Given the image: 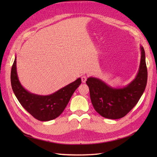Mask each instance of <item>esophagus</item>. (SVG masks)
Segmentation results:
<instances>
[{
	"instance_id": "34e87169",
	"label": "esophagus",
	"mask_w": 157,
	"mask_h": 157,
	"mask_svg": "<svg viewBox=\"0 0 157 157\" xmlns=\"http://www.w3.org/2000/svg\"><path fill=\"white\" fill-rule=\"evenodd\" d=\"M86 79H87V76H86V75H82V82L83 83H85L86 81Z\"/></svg>"
}]
</instances>
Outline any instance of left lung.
I'll list each match as a JSON object with an SVG mask.
<instances>
[{
	"label": "left lung",
	"mask_w": 157,
	"mask_h": 157,
	"mask_svg": "<svg viewBox=\"0 0 157 157\" xmlns=\"http://www.w3.org/2000/svg\"><path fill=\"white\" fill-rule=\"evenodd\" d=\"M140 50L141 60L138 74L125 87L113 88L101 79L92 77L86 81L92 104L96 111L103 117L111 119L123 117L134 107L144 93L148 72L144 49L140 46Z\"/></svg>",
	"instance_id": "1"
}]
</instances>
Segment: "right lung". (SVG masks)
Returning <instances> with one entry per match:
<instances>
[{"label":"right lung","instance_id":"1","mask_svg":"<svg viewBox=\"0 0 157 157\" xmlns=\"http://www.w3.org/2000/svg\"><path fill=\"white\" fill-rule=\"evenodd\" d=\"M13 91L20 104L34 118L42 121H51L61 114L73 92L81 84L80 78L48 96L32 94L23 87L19 81L16 68V58L11 72Z\"/></svg>","mask_w":157,"mask_h":157}]
</instances>
